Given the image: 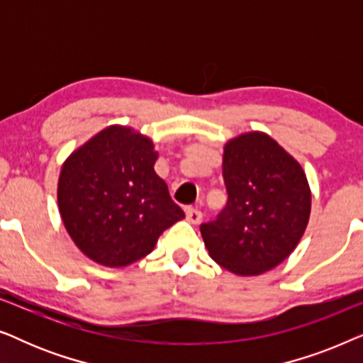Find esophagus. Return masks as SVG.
<instances>
[{
  "label": "esophagus",
  "mask_w": 363,
  "mask_h": 363,
  "mask_svg": "<svg viewBox=\"0 0 363 363\" xmlns=\"http://www.w3.org/2000/svg\"><path fill=\"white\" fill-rule=\"evenodd\" d=\"M201 218H203V213L200 210H196V208H191V206L186 208V220L193 223V225H198V223L201 221Z\"/></svg>",
  "instance_id": "1"
}]
</instances>
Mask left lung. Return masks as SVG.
Returning <instances> with one entry per match:
<instances>
[{"label":"left lung","instance_id":"obj_1","mask_svg":"<svg viewBox=\"0 0 363 363\" xmlns=\"http://www.w3.org/2000/svg\"><path fill=\"white\" fill-rule=\"evenodd\" d=\"M228 203L200 226L208 252L238 276H257L294 251L311 215L299 163L261 132L233 138L223 158Z\"/></svg>","mask_w":363,"mask_h":363}]
</instances>
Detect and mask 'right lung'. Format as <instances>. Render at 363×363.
Here are the masks:
<instances>
[{
    "label": "right lung",
    "instance_id": "right-lung-1",
    "mask_svg": "<svg viewBox=\"0 0 363 363\" xmlns=\"http://www.w3.org/2000/svg\"><path fill=\"white\" fill-rule=\"evenodd\" d=\"M150 138L107 127L62 165L57 203L64 226L99 264H132L155 247L167 228L185 218L153 170Z\"/></svg>",
    "mask_w": 363,
    "mask_h": 363
}]
</instances>
